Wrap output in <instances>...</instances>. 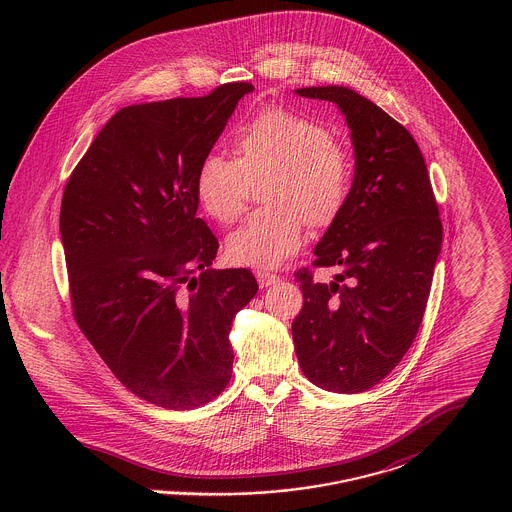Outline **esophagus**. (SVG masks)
Returning a JSON list of instances; mask_svg holds the SVG:
<instances>
[{"label":"esophagus","mask_w":512,"mask_h":512,"mask_svg":"<svg viewBox=\"0 0 512 512\" xmlns=\"http://www.w3.org/2000/svg\"><path fill=\"white\" fill-rule=\"evenodd\" d=\"M257 280H259L261 288H268V286H274L280 282V278L268 270H257Z\"/></svg>","instance_id":"1"}]
</instances>
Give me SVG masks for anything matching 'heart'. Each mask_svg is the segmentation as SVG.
<instances>
[{"mask_svg":"<svg viewBox=\"0 0 512 512\" xmlns=\"http://www.w3.org/2000/svg\"><path fill=\"white\" fill-rule=\"evenodd\" d=\"M238 159L203 157L195 195L219 222L236 219L249 182L267 180L263 203L228 236V257L247 267H276L305 242V222L324 228L336 222L351 194L349 157L332 132L307 117L268 109L245 122L234 138Z\"/></svg>","mask_w":512,"mask_h":512,"instance_id":"b5f03b06","label":"heart"}]
</instances>
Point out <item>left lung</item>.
I'll return each instance as SVG.
<instances>
[{
  "mask_svg": "<svg viewBox=\"0 0 512 512\" xmlns=\"http://www.w3.org/2000/svg\"><path fill=\"white\" fill-rule=\"evenodd\" d=\"M332 101L351 130L355 174L347 205L315 247V267H340L330 284L297 272L303 309L292 324L303 374L322 390L361 393L411 347L441 251V220L411 132L345 86L297 88Z\"/></svg>",
  "mask_w": 512,
  "mask_h": 512,
  "instance_id": "8db88e82",
  "label": "left lung"
}]
</instances>
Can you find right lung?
<instances>
[{
  "mask_svg": "<svg viewBox=\"0 0 512 512\" xmlns=\"http://www.w3.org/2000/svg\"><path fill=\"white\" fill-rule=\"evenodd\" d=\"M251 92L234 82L124 107L63 194L74 318L122 386L163 409L188 411L226 388L232 320L259 290L247 268H211L219 242L195 217L197 167Z\"/></svg>",
  "mask_w": 512,
  "mask_h": 512,
  "instance_id": "add662e5",
  "label": "right lung"
}]
</instances>
